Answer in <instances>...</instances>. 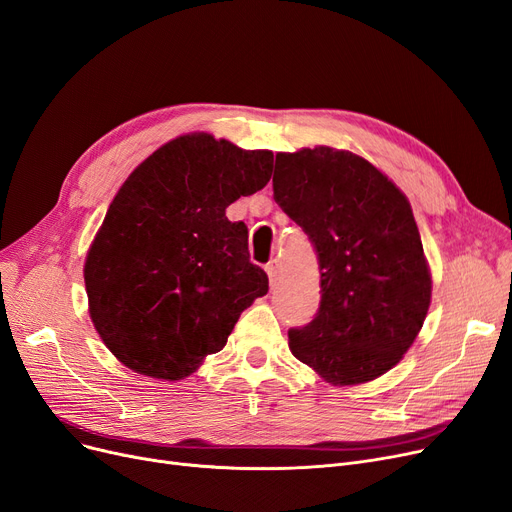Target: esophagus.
<instances>
[{
  "mask_svg": "<svg viewBox=\"0 0 512 512\" xmlns=\"http://www.w3.org/2000/svg\"><path fill=\"white\" fill-rule=\"evenodd\" d=\"M265 272H268L270 284L274 286V284L278 282V276H280V261H278V259H272L268 265H265Z\"/></svg>",
  "mask_w": 512,
  "mask_h": 512,
  "instance_id": "obj_1",
  "label": "esophagus"
}]
</instances>
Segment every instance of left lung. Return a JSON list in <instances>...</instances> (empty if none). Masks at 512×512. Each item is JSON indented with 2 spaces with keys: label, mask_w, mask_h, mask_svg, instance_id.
I'll list each match as a JSON object with an SVG mask.
<instances>
[{
  "label": "left lung",
  "mask_w": 512,
  "mask_h": 512,
  "mask_svg": "<svg viewBox=\"0 0 512 512\" xmlns=\"http://www.w3.org/2000/svg\"><path fill=\"white\" fill-rule=\"evenodd\" d=\"M274 201L309 236L320 265L318 314L288 330L293 355L332 385L385 374L431 303L408 198L358 154L316 146L276 154Z\"/></svg>",
  "instance_id": "1"
}]
</instances>
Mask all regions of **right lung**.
Masks as SVG:
<instances>
[{
	"instance_id": "right-lung-1",
	"label": "right lung",
	"mask_w": 512,
	"mask_h": 512,
	"mask_svg": "<svg viewBox=\"0 0 512 512\" xmlns=\"http://www.w3.org/2000/svg\"><path fill=\"white\" fill-rule=\"evenodd\" d=\"M272 165L270 150L188 133L133 169L83 268L92 322L121 364L182 381L268 293L249 230L226 207L268 184Z\"/></svg>"
}]
</instances>
